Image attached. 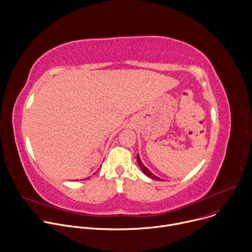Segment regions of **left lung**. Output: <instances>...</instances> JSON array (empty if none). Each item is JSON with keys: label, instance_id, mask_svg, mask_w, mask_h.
Masks as SVG:
<instances>
[{"label": "left lung", "instance_id": "left-lung-1", "mask_svg": "<svg viewBox=\"0 0 252 252\" xmlns=\"http://www.w3.org/2000/svg\"><path fill=\"white\" fill-rule=\"evenodd\" d=\"M136 160H137V163H138V165H139V167L141 168V170H142V172L145 173L146 175H148L149 177H151V178H153V179H156V181H160V178L159 177H158V176H156L152 171H150L145 165H143V163L141 162V160H140V158H139V156L137 155V157H136Z\"/></svg>", "mask_w": 252, "mask_h": 252}]
</instances>
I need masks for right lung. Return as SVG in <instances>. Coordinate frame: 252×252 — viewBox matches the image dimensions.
<instances>
[{
	"instance_id": "add662e5",
	"label": "right lung",
	"mask_w": 252,
	"mask_h": 252,
	"mask_svg": "<svg viewBox=\"0 0 252 252\" xmlns=\"http://www.w3.org/2000/svg\"><path fill=\"white\" fill-rule=\"evenodd\" d=\"M89 178H90V177H89Z\"/></svg>"
}]
</instances>
